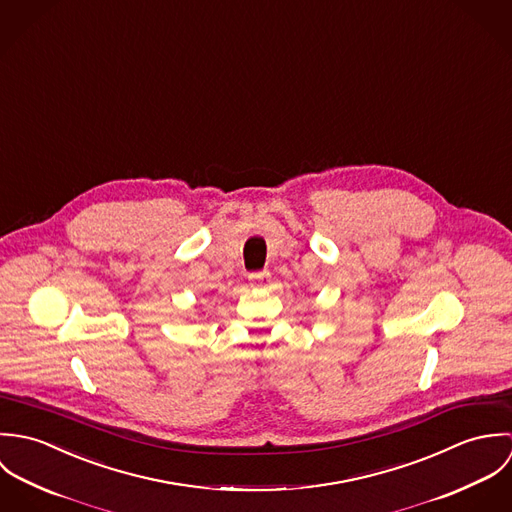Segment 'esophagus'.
Returning <instances> with one entry per match:
<instances>
[{"label": "esophagus", "instance_id": "esophagus-1", "mask_svg": "<svg viewBox=\"0 0 512 512\" xmlns=\"http://www.w3.org/2000/svg\"><path fill=\"white\" fill-rule=\"evenodd\" d=\"M270 284V272H258V274H250V286L252 288H264Z\"/></svg>", "mask_w": 512, "mask_h": 512}]
</instances>
